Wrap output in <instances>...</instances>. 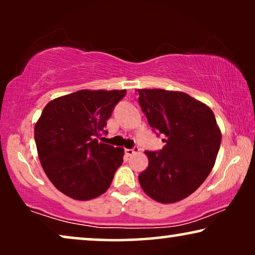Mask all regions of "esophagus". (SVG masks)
<instances>
[{
	"label": "esophagus",
	"instance_id": "esophagus-1",
	"mask_svg": "<svg viewBox=\"0 0 255 255\" xmlns=\"http://www.w3.org/2000/svg\"><path fill=\"white\" fill-rule=\"evenodd\" d=\"M139 151H140V148H139V147H134V148H132V149L127 148V149H125V153H127L128 155H133L134 153H137Z\"/></svg>",
	"mask_w": 255,
	"mask_h": 255
}]
</instances>
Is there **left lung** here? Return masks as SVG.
Returning a JSON list of instances; mask_svg holds the SVG:
<instances>
[{
	"label": "left lung",
	"mask_w": 255,
	"mask_h": 255,
	"mask_svg": "<svg viewBox=\"0 0 255 255\" xmlns=\"http://www.w3.org/2000/svg\"><path fill=\"white\" fill-rule=\"evenodd\" d=\"M149 127L165 135L160 152L145 151L148 167L139 174L146 195L159 203H175L194 193L212 170L222 132L212 110L186 93L137 89Z\"/></svg>",
	"instance_id": "obj_1"
}]
</instances>
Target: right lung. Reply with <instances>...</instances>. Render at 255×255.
<instances>
[{
  "mask_svg": "<svg viewBox=\"0 0 255 255\" xmlns=\"http://www.w3.org/2000/svg\"><path fill=\"white\" fill-rule=\"evenodd\" d=\"M127 90L83 89L52 100L34 125L41 167L62 194L88 201L106 193L123 162L124 148L99 142Z\"/></svg>",
  "mask_w": 255,
  "mask_h": 255,
  "instance_id": "right-lung-1",
  "label": "right lung"
}]
</instances>
